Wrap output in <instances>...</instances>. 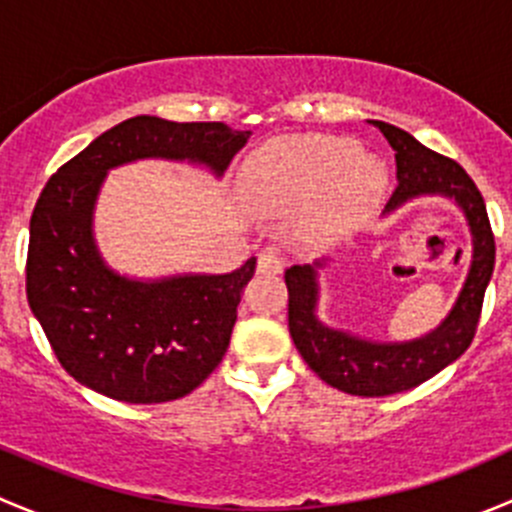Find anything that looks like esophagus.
Instances as JSON below:
<instances>
[{
  "mask_svg": "<svg viewBox=\"0 0 512 512\" xmlns=\"http://www.w3.org/2000/svg\"><path fill=\"white\" fill-rule=\"evenodd\" d=\"M257 270L260 272H270V275H280L285 270V260L280 255H275L272 250H262L257 255Z\"/></svg>",
  "mask_w": 512,
  "mask_h": 512,
  "instance_id": "obj_1",
  "label": "esophagus"
}]
</instances>
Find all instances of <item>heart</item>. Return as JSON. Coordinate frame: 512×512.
<instances>
[{
  "mask_svg": "<svg viewBox=\"0 0 512 512\" xmlns=\"http://www.w3.org/2000/svg\"><path fill=\"white\" fill-rule=\"evenodd\" d=\"M386 190V165L344 138H289L257 151L242 170V193L270 215L307 210V232L334 240L359 227Z\"/></svg>",
  "mask_w": 512,
  "mask_h": 512,
  "instance_id": "heart-1",
  "label": "heart"
}]
</instances>
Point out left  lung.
<instances>
[{"instance_id":"obj_1","label":"left lung","mask_w":512,"mask_h":512,"mask_svg":"<svg viewBox=\"0 0 512 512\" xmlns=\"http://www.w3.org/2000/svg\"><path fill=\"white\" fill-rule=\"evenodd\" d=\"M369 123L384 133L396 151V190L381 218H389L418 198L451 200L466 218L471 232V267L461 292L431 332L404 342H379L322 322L319 272L332 262L322 257L312 265H292L285 272L287 314L294 347L319 379L352 396H391L423 384L471 347L485 287L493 275L495 242L483 195L456 160L428 151L411 133L391 123Z\"/></svg>"}]
</instances>
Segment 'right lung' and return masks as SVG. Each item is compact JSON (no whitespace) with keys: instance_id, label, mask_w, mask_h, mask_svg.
<instances>
[{"instance_id":"1","label":"right lung","mask_w":512,"mask_h":512,"mask_svg":"<svg viewBox=\"0 0 512 512\" xmlns=\"http://www.w3.org/2000/svg\"><path fill=\"white\" fill-rule=\"evenodd\" d=\"M250 131L136 116L91 141L41 190L29 223L27 299L56 359L79 384L126 404L198 389L223 361L255 257L225 275L131 277L101 255L96 203L108 173L168 160L223 178Z\"/></svg>"}]
</instances>
